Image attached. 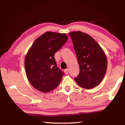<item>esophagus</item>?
<instances>
[{"label":"esophagus","mask_w":125,"mask_h":125,"mask_svg":"<svg viewBox=\"0 0 125 125\" xmlns=\"http://www.w3.org/2000/svg\"><path fill=\"white\" fill-rule=\"evenodd\" d=\"M64 73L65 74H68L69 73V69H64Z\"/></svg>","instance_id":"1"}]
</instances>
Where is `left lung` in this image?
Returning a JSON list of instances; mask_svg holds the SVG:
<instances>
[{"instance_id": "left-lung-1", "label": "left lung", "mask_w": 125, "mask_h": 125, "mask_svg": "<svg viewBox=\"0 0 125 125\" xmlns=\"http://www.w3.org/2000/svg\"><path fill=\"white\" fill-rule=\"evenodd\" d=\"M77 54L80 72L75 81L80 87L92 89L100 83L107 69L104 52L95 40L80 31L69 33Z\"/></svg>"}]
</instances>
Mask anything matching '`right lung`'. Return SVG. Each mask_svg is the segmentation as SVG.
I'll use <instances>...</instances> for the list:
<instances>
[{
  "label": "right lung",
  "instance_id": "obj_1",
  "mask_svg": "<svg viewBox=\"0 0 125 125\" xmlns=\"http://www.w3.org/2000/svg\"><path fill=\"white\" fill-rule=\"evenodd\" d=\"M65 33L46 32L35 40L25 56V69L29 82L43 93L54 89L60 83L63 72L54 56L67 42Z\"/></svg>",
  "mask_w": 125,
  "mask_h": 125
}]
</instances>
